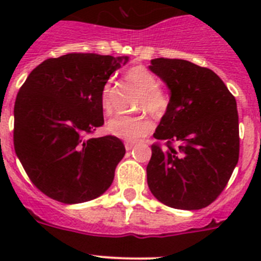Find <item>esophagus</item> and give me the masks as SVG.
Here are the masks:
<instances>
[{
    "instance_id": "1",
    "label": "esophagus",
    "mask_w": 261,
    "mask_h": 261,
    "mask_svg": "<svg viewBox=\"0 0 261 261\" xmlns=\"http://www.w3.org/2000/svg\"><path fill=\"white\" fill-rule=\"evenodd\" d=\"M135 142H132V141H126L125 142V149L126 150H132L133 147H135Z\"/></svg>"
}]
</instances>
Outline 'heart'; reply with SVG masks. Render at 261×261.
I'll return each instance as SVG.
<instances>
[{"instance_id": "b5f03b06", "label": "heart", "mask_w": 261, "mask_h": 261, "mask_svg": "<svg viewBox=\"0 0 261 261\" xmlns=\"http://www.w3.org/2000/svg\"><path fill=\"white\" fill-rule=\"evenodd\" d=\"M126 75L136 86L140 87L142 95L138 99V108L147 110L153 115H163L170 106V94L167 90L158 85V78L146 66L136 65L129 68ZM114 96V81H106L100 91V106L106 114L112 111ZM107 128L116 137L126 141H137L153 130L154 123L145 114L116 115L108 121Z\"/></svg>"}]
</instances>
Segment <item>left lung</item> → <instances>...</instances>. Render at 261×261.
<instances>
[{
    "mask_svg": "<svg viewBox=\"0 0 261 261\" xmlns=\"http://www.w3.org/2000/svg\"><path fill=\"white\" fill-rule=\"evenodd\" d=\"M171 90L151 145L147 186L170 208L196 211L222 193L239 159L237 100L218 75L187 60L154 59Z\"/></svg>",
    "mask_w": 261,
    "mask_h": 261,
    "instance_id": "obj_1",
    "label": "left lung"
}]
</instances>
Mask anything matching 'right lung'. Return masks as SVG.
<instances>
[{
	"mask_svg": "<svg viewBox=\"0 0 261 261\" xmlns=\"http://www.w3.org/2000/svg\"><path fill=\"white\" fill-rule=\"evenodd\" d=\"M121 60L128 57L68 53L41 62L20 86L14 149L32 184L50 199L86 202L114 181L125 146L115 136L91 135L105 124L100 91Z\"/></svg>",
	"mask_w": 261,
	"mask_h": 261,
	"instance_id": "obj_1",
	"label": "right lung"
}]
</instances>
